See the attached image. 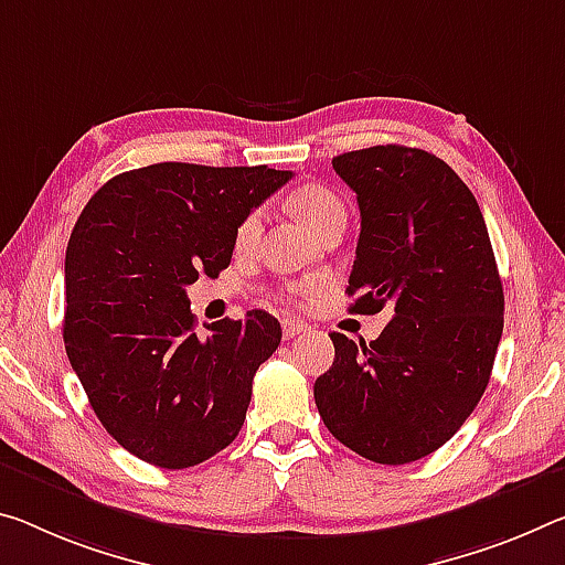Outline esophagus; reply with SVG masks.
<instances>
[{"label":"esophagus","mask_w":565,"mask_h":565,"mask_svg":"<svg viewBox=\"0 0 565 565\" xmlns=\"http://www.w3.org/2000/svg\"><path fill=\"white\" fill-rule=\"evenodd\" d=\"M303 331H307V324H301V321H284V337L286 339L299 337V334H303Z\"/></svg>","instance_id":"obj_1"}]
</instances>
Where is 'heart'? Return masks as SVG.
<instances>
[{
    "label": "heart",
    "instance_id": "b5f03b06",
    "mask_svg": "<svg viewBox=\"0 0 565 565\" xmlns=\"http://www.w3.org/2000/svg\"><path fill=\"white\" fill-rule=\"evenodd\" d=\"M291 209L311 231H315L317 236H324L331 226L347 221L344 201L339 199L334 191H329L327 185L299 188V191L291 195ZM262 221H264L262 209L248 211L246 216L238 221L236 234H234V244L238 250H248L256 244L258 231H262ZM324 289H327L324 279H301V281L286 284L281 289V299L289 303H297V307H311V303H317L321 299Z\"/></svg>",
    "mask_w": 565,
    "mask_h": 565
}]
</instances>
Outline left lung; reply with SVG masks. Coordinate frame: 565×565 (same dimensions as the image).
Wrapping results in <instances>:
<instances>
[{
  "instance_id": "8db88e82",
  "label": "left lung",
  "mask_w": 565,
  "mask_h": 565,
  "mask_svg": "<svg viewBox=\"0 0 565 565\" xmlns=\"http://www.w3.org/2000/svg\"><path fill=\"white\" fill-rule=\"evenodd\" d=\"M356 193L362 231L352 311L395 317L374 342L334 331L315 382L329 433L362 458L415 462L458 433L486 392L503 334V284L480 205L433 153L374 146L331 160Z\"/></svg>"
}]
</instances>
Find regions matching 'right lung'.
<instances>
[{"label":"right lung","mask_w":565,"mask_h":565,"mask_svg":"<svg viewBox=\"0 0 565 565\" xmlns=\"http://www.w3.org/2000/svg\"><path fill=\"white\" fill-rule=\"evenodd\" d=\"M289 178L156 163L115 175L79 213L62 339L97 419L136 458L183 470L236 440L281 327L254 309L201 334L185 286L231 264L238 221Z\"/></svg>","instance_id":"1"}]
</instances>
